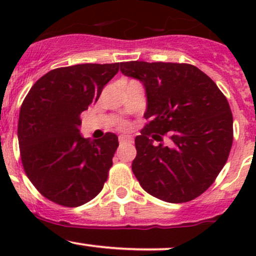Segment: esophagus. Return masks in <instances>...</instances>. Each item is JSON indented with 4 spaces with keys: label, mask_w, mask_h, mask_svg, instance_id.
I'll return each instance as SVG.
<instances>
[{
    "label": "esophagus",
    "mask_w": 256,
    "mask_h": 256,
    "mask_svg": "<svg viewBox=\"0 0 256 256\" xmlns=\"http://www.w3.org/2000/svg\"><path fill=\"white\" fill-rule=\"evenodd\" d=\"M119 142H120V144H122V143H131L132 137L128 136V134H122V136L119 137Z\"/></svg>",
    "instance_id": "esophagus-1"
}]
</instances>
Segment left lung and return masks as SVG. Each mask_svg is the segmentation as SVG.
Here are the masks:
<instances>
[{
	"instance_id": "8db88e82",
	"label": "left lung",
	"mask_w": 256,
	"mask_h": 256,
	"mask_svg": "<svg viewBox=\"0 0 256 256\" xmlns=\"http://www.w3.org/2000/svg\"><path fill=\"white\" fill-rule=\"evenodd\" d=\"M126 77L143 84L144 118L134 138L132 171L146 192L170 204L192 201L222 171L231 150L234 120L216 84L188 64L130 61L120 64ZM168 134V145L159 144Z\"/></svg>"
}]
</instances>
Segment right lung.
<instances>
[{
    "label": "right lung",
    "mask_w": 256,
    "mask_h": 256,
    "mask_svg": "<svg viewBox=\"0 0 256 256\" xmlns=\"http://www.w3.org/2000/svg\"><path fill=\"white\" fill-rule=\"evenodd\" d=\"M119 64H80L52 70L28 91L18 122L24 170L44 198L78 207L98 195L118 148V136L80 134V114L95 104Z\"/></svg>",
    "instance_id": "right-lung-1"
}]
</instances>
